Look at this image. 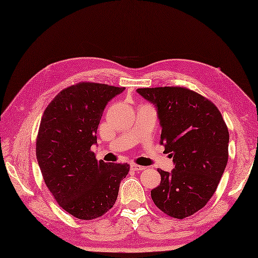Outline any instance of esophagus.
Wrapping results in <instances>:
<instances>
[{
	"label": "esophagus",
	"mask_w": 258,
	"mask_h": 258,
	"mask_svg": "<svg viewBox=\"0 0 258 258\" xmlns=\"http://www.w3.org/2000/svg\"><path fill=\"white\" fill-rule=\"evenodd\" d=\"M131 168L133 169V171H138V172H140V171H143V169H145L146 167H144V166H141V165H138V164H131Z\"/></svg>",
	"instance_id": "obj_1"
}]
</instances>
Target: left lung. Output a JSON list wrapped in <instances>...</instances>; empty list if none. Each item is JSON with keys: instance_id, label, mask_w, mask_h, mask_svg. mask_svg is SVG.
<instances>
[{"instance_id": "8db88e82", "label": "left lung", "mask_w": 258, "mask_h": 258, "mask_svg": "<svg viewBox=\"0 0 258 258\" xmlns=\"http://www.w3.org/2000/svg\"><path fill=\"white\" fill-rule=\"evenodd\" d=\"M138 93L157 107L160 143L175 164L172 173L157 169L161 184L151 190L152 200L164 214L183 220L215 193L228 161V128L215 104L187 87H145Z\"/></svg>"}]
</instances>
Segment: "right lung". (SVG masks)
I'll return each instance as SVG.
<instances>
[{"instance_id": "obj_1", "label": "right lung", "mask_w": 258, "mask_h": 258, "mask_svg": "<svg viewBox=\"0 0 258 258\" xmlns=\"http://www.w3.org/2000/svg\"><path fill=\"white\" fill-rule=\"evenodd\" d=\"M125 87L80 82L62 90L45 108L36 138L43 179L57 204L79 220L108 212L127 163L97 161L91 151L104 107Z\"/></svg>"}]
</instances>
